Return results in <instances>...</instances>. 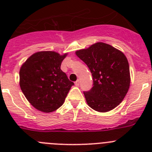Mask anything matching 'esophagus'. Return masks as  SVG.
<instances>
[{
  "label": "esophagus",
  "mask_w": 152,
  "mask_h": 152,
  "mask_svg": "<svg viewBox=\"0 0 152 152\" xmlns=\"http://www.w3.org/2000/svg\"><path fill=\"white\" fill-rule=\"evenodd\" d=\"M75 84L76 86H79V84H80V81H79V80H77V81H75Z\"/></svg>",
  "instance_id": "1"
}]
</instances>
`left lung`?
<instances>
[{
  "instance_id": "1",
  "label": "left lung",
  "mask_w": 152,
  "mask_h": 152,
  "mask_svg": "<svg viewBox=\"0 0 152 152\" xmlns=\"http://www.w3.org/2000/svg\"><path fill=\"white\" fill-rule=\"evenodd\" d=\"M75 54L92 74L94 87L84 92L88 105L100 113L116 108L126 96L131 80L128 60L123 52L99 42Z\"/></svg>"
}]
</instances>
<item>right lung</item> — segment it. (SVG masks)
<instances>
[{
    "label": "right lung",
    "mask_w": 152,
    "mask_h": 152,
    "mask_svg": "<svg viewBox=\"0 0 152 152\" xmlns=\"http://www.w3.org/2000/svg\"><path fill=\"white\" fill-rule=\"evenodd\" d=\"M68 53L41 51L29 56L20 69V86L31 105L43 113L56 110L64 103L74 83L61 70Z\"/></svg>",
    "instance_id": "add662e5"
}]
</instances>
